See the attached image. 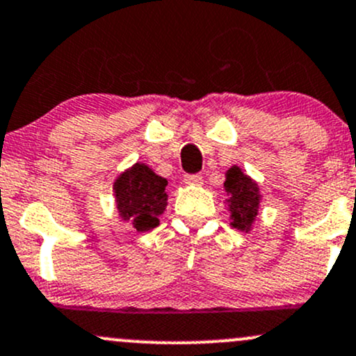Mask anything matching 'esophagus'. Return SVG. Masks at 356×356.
Returning <instances> with one entry per match:
<instances>
[{
    "label": "esophagus",
    "mask_w": 356,
    "mask_h": 356,
    "mask_svg": "<svg viewBox=\"0 0 356 356\" xmlns=\"http://www.w3.org/2000/svg\"><path fill=\"white\" fill-rule=\"evenodd\" d=\"M184 182L189 186H201L202 175L201 174H187V175H184Z\"/></svg>",
    "instance_id": "34e87169"
}]
</instances>
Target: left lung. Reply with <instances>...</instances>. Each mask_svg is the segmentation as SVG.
<instances>
[{"label":"left lung","instance_id":"obj_1","mask_svg":"<svg viewBox=\"0 0 356 356\" xmlns=\"http://www.w3.org/2000/svg\"><path fill=\"white\" fill-rule=\"evenodd\" d=\"M225 191L228 194V208L232 213V226L241 232H250L260 206V193L257 182L233 165L226 172Z\"/></svg>","mask_w":356,"mask_h":356}]
</instances>
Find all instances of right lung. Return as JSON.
Wrapping results in <instances>:
<instances>
[{
    "mask_svg": "<svg viewBox=\"0 0 356 356\" xmlns=\"http://www.w3.org/2000/svg\"><path fill=\"white\" fill-rule=\"evenodd\" d=\"M167 181L145 163H135L115 182V197L120 216L130 221L136 232L159 226V216L167 206Z\"/></svg>",
    "mask_w": 356,
    "mask_h": 356,
    "instance_id": "1",
    "label": "right lung"
}]
</instances>
